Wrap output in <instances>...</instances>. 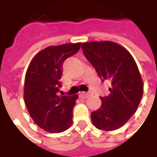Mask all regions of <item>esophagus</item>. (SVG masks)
Listing matches in <instances>:
<instances>
[{
    "instance_id": "obj_1",
    "label": "esophagus",
    "mask_w": 157,
    "mask_h": 157,
    "mask_svg": "<svg viewBox=\"0 0 157 157\" xmlns=\"http://www.w3.org/2000/svg\"><path fill=\"white\" fill-rule=\"evenodd\" d=\"M89 96H90V93L89 92H80L79 93V97L81 98H88Z\"/></svg>"
}]
</instances>
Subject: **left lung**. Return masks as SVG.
I'll list each match as a JSON object with an SVG mask.
<instances>
[{"label": "left lung", "mask_w": 157, "mask_h": 157, "mask_svg": "<svg viewBox=\"0 0 157 157\" xmlns=\"http://www.w3.org/2000/svg\"><path fill=\"white\" fill-rule=\"evenodd\" d=\"M82 48L102 82H111L109 95L101 97L102 106L91 113L92 123L98 129L115 130L136 112L142 98L138 66L129 52L113 42L83 43Z\"/></svg>", "instance_id": "1"}]
</instances>
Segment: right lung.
<instances>
[{"label":"right lung","mask_w":157,"mask_h":157,"mask_svg":"<svg viewBox=\"0 0 157 157\" xmlns=\"http://www.w3.org/2000/svg\"><path fill=\"white\" fill-rule=\"evenodd\" d=\"M81 43L49 46L34 56L27 70L24 102L31 118L45 131L60 133L71 127L78 95L59 96L65 59L79 51Z\"/></svg>","instance_id":"add662e5"}]
</instances>
